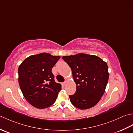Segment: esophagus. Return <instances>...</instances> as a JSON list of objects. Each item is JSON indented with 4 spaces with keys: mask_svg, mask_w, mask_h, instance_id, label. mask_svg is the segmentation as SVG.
I'll return each mask as SVG.
<instances>
[{
    "mask_svg": "<svg viewBox=\"0 0 133 133\" xmlns=\"http://www.w3.org/2000/svg\"><path fill=\"white\" fill-rule=\"evenodd\" d=\"M66 81H65V82H64L63 83V84H64V85H65V84H66Z\"/></svg>",
    "mask_w": 133,
    "mask_h": 133,
    "instance_id": "obj_1",
    "label": "esophagus"
}]
</instances>
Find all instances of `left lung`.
I'll list each match as a JSON object with an SVG mask.
<instances>
[{
	"label": "left lung",
	"instance_id": "left-lung-1",
	"mask_svg": "<svg viewBox=\"0 0 133 133\" xmlns=\"http://www.w3.org/2000/svg\"><path fill=\"white\" fill-rule=\"evenodd\" d=\"M62 59L71 69L77 84L75 94L69 95L71 103L81 110L96 105L103 95L108 82L107 63L97 56L82 53L64 56Z\"/></svg>",
	"mask_w": 133,
	"mask_h": 133
}]
</instances>
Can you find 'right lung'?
<instances>
[{
  "mask_svg": "<svg viewBox=\"0 0 133 133\" xmlns=\"http://www.w3.org/2000/svg\"><path fill=\"white\" fill-rule=\"evenodd\" d=\"M60 58L43 52L30 56L19 67L21 91L28 102L36 108L51 106L61 90V85L55 82L51 71Z\"/></svg>",
  "mask_w": 133,
  "mask_h": 133,
  "instance_id": "1",
  "label": "right lung"
}]
</instances>
